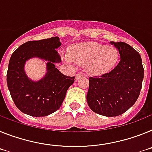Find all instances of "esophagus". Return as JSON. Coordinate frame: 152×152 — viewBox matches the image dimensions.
Masks as SVG:
<instances>
[{
  "label": "esophagus",
  "mask_w": 152,
  "mask_h": 152,
  "mask_svg": "<svg viewBox=\"0 0 152 152\" xmlns=\"http://www.w3.org/2000/svg\"><path fill=\"white\" fill-rule=\"evenodd\" d=\"M84 76V74H83V73H78V74L76 75V80H78V79H80V78L81 77H83Z\"/></svg>",
  "instance_id": "obj_1"
}]
</instances>
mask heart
I'll use <instances>...</instances> for the list:
<instances>
[{
  "instance_id": "b5f03b06",
  "label": "heart",
  "mask_w": 152,
  "mask_h": 152,
  "mask_svg": "<svg viewBox=\"0 0 152 152\" xmlns=\"http://www.w3.org/2000/svg\"><path fill=\"white\" fill-rule=\"evenodd\" d=\"M119 53L113 47L97 43H83L74 45L69 50L67 60L80 65H86L88 72L94 75L108 72L116 65Z\"/></svg>"
}]
</instances>
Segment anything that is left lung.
I'll return each instance as SVG.
<instances>
[{
    "label": "left lung",
    "mask_w": 152,
    "mask_h": 152,
    "mask_svg": "<svg viewBox=\"0 0 152 152\" xmlns=\"http://www.w3.org/2000/svg\"><path fill=\"white\" fill-rule=\"evenodd\" d=\"M120 55L109 72L89 77L86 99L92 111L108 117L122 115L132 106L142 89L144 68L138 52L124 42H110Z\"/></svg>",
    "instance_id": "obj_1"
}]
</instances>
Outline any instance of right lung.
<instances>
[{
	"instance_id": "1",
	"label": "right lung",
	"mask_w": 152,
	"mask_h": 152,
	"mask_svg": "<svg viewBox=\"0 0 152 152\" xmlns=\"http://www.w3.org/2000/svg\"><path fill=\"white\" fill-rule=\"evenodd\" d=\"M60 46L58 37L28 41L20 46L10 56L7 83L14 104L22 113L43 117L61 106L75 76H65L55 66V63L61 61L56 50ZM33 57L48 61L46 75L37 82L30 80L24 71L26 61Z\"/></svg>"
}]
</instances>
